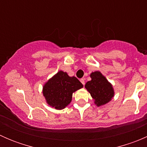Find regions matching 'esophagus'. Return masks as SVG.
<instances>
[{"instance_id": "34e87169", "label": "esophagus", "mask_w": 147, "mask_h": 147, "mask_svg": "<svg viewBox=\"0 0 147 147\" xmlns=\"http://www.w3.org/2000/svg\"><path fill=\"white\" fill-rule=\"evenodd\" d=\"M80 82H82V84H83V85H84V78H82V79L80 80Z\"/></svg>"}]
</instances>
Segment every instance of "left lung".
Segmentation results:
<instances>
[{"mask_svg": "<svg viewBox=\"0 0 147 147\" xmlns=\"http://www.w3.org/2000/svg\"><path fill=\"white\" fill-rule=\"evenodd\" d=\"M90 78L92 80L86 83L84 87L90 93L94 104L100 107L111 101L115 95L112 84L99 71L92 72Z\"/></svg>", "mask_w": 147, "mask_h": 147, "instance_id": "left-lung-1", "label": "left lung"}]
</instances>
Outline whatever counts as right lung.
<instances>
[{"instance_id": "obj_1", "label": "right lung", "mask_w": 147, "mask_h": 147, "mask_svg": "<svg viewBox=\"0 0 147 147\" xmlns=\"http://www.w3.org/2000/svg\"><path fill=\"white\" fill-rule=\"evenodd\" d=\"M83 87L75 77H69L60 70L44 84L42 93L46 102L56 109L66 107L72 98V94Z\"/></svg>"}]
</instances>
